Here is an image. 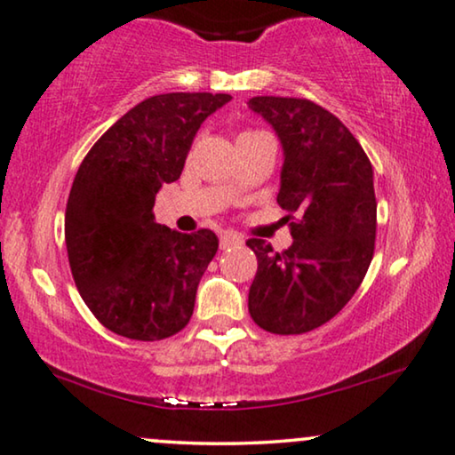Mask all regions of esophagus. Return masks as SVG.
<instances>
[{
    "label": "esophagus",
    "instance_id": "1",
    "mask_svg": "<svg viewBox=\"0 0 455 455\" xmlns=\"http://www.w3.org/2000/svg\"><path fill=\"white\" fill-rule=\"evenodd\" d=\"M242 242H244V238H242V235L235 234V232H223L221 238H220V244H221L223 251L232 249V246H238V244H242Z\"/></svg>",
    "mask_w": 455,
    "mask_h": 455
}]
</instances>
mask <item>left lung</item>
<instances>
[{"label":"left lung","instance_id":"left-lung-1","mask_svg":"<svg viewBox=\"0 0 455 455\" xmlns=\"http://www.w3.org/2000/svg\"><path fill=\"white\" fill-rule=\"evenodd\" d=\"M249 108L275 129L284 148L278 204L292 244L275 252L261 238L249 314L274 334H303L332 320L365 278L374 257L371 163L332 112L305 98L257 96Z\"/></svg>","mask_w":455,"mask_h":455}]
</instances>
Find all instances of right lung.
<instances>
[{
    "label": "right lung",
    "instance_id": "right-lung-1",
    "mask_svg": "<svg viewBox=\"0 0 455 455\" xmlns=\"http://www.w3.org/2000/svg\"><path fill=\"white\" fill-rule=\"evenodd\" d=\"M228 93H161L100 138L70 188L64 238L81 299L110 332L163 340L190 322L220 240L155 221L163 184L180 180L194 135Z\"/></svg>",
    "mask_w": 455,
    "mask_h": 455
}]
</instances>
